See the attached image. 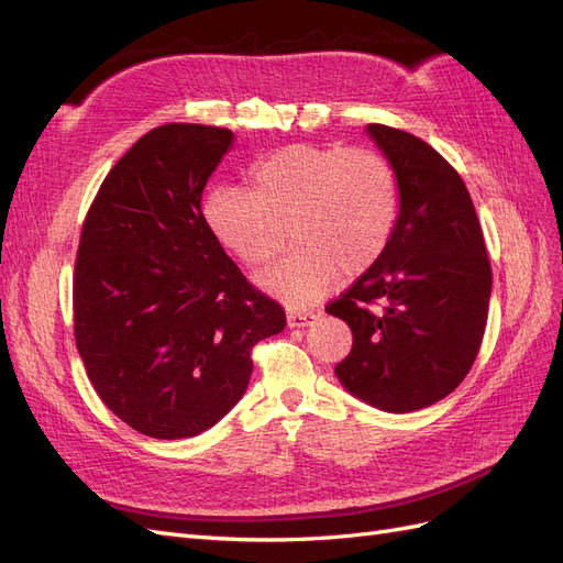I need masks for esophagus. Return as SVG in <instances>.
<instances>
[{"mask_svg":"<svg viewBox=\"0 0 563 563\" xmlns=\"http://www.w3.org/2000/svg\"><path fill=\"white\" fill-rule=\"evenodd\" d=\"M319 319V312H310V310H291L288 312V327L291 329H300V327H310Z\"/></svg>","mask_w":563,"mask_h":563,"instance_id":"esophagus-1","label":"esophagus"}]
</instances>
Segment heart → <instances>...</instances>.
Masks as SVG:
<instances>
[{"instance_id":"obj_1","label":"heart","mask_w":563,"mask_h":563,"mask_svg":"<svg viewBox=\"0 0 563 563\" xmlns=\"http://www.w3.org/2000/svg\"><path fill=\"white\" fill-rule=\"evenodd\" d=\"M399 213L397 178L368 150L291 145L253 166L251 190L220 187L203 201L216 240L242 263L275 258L291 225L296 249L258 275L267 294L308 305L376 265Z\"/></svg>"}]
</instances>
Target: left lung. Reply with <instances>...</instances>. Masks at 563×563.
Segmentation results:
<instances>
[{
    "instance_id": "obj_1",
    "label": "left lung",
    "mask_w": 563,
    "mask_h": 563,
    "mask_svg": "<svg viewBox=\"0 0 563 563\" xmlns=\"http://www.w3.org/2000/svg\"><path fill=\"white\" fill-rule=\"evenodd\" d=\"M366 135L397 178L399 216L378 263L327 308L352 331L335 376L373 408L411 413L470 373L486 329L490 263L455 168L406 131L368 124Z\"/></svg>"
}]
</instances>
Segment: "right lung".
I'll list each match as a JSON object with an SVG mask.
<instances>
[{
	"mask_svg": "<svg viewBox=\"0 0 563 563\" xmlns=\"http://www.w3.org/2000/svg\"><path fill=\"white\" fill-rule=\"evenodd\" d=\"M230 129L164 124L119 159L91 203L75 263V340L98 397L129 428L185 439L244 397L251 347L286 314L209 230L201 195Z\"/></svg>",
	"mask_w": 563,
	"mask_h": 563,
	"instance_id": "1",
	"label": "right lung"
}]
</instances>
